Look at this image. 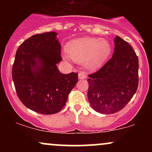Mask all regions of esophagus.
I'll return each mask as SVG.
<instances>
[{"instance_id":"obj_1","label":"esophagus","mask_w":152,"mask_h":152,"mask_svg":"<svg viewBox=\"0 0 152 152\" xmlns=\"http://www.w3.org/2000/svg\"><path fill=\"white\" fill-rule=\"evenodd\" d=\"M87 77V74L84 72H80L78 74V79H85Z\"/></svg>"}]
</instances>
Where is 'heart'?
<instances>
[{"label": "heart", "instance_id": "obj_1", "mask_svg": "<svg viewBox=\"0 0 152 152\" xmlns=\"http://www.w3.org/2000/svg\"><path fill=\"white\" fill-rule=\"evenodd\" d=\"M68 56L87 69L96 70L109 58L111 46L107 40L99 38H81L74 40L67 46Z\"/></svg>", "mask_w": 152, "mask_h": 152}]
</instances>
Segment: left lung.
<instances>
[{
	"label": "left lung",
	"mask_w": 152,
	"mask_h": 152,
	"mask_svg": "<svg viewBox=\"0 0 152 152\" xmlns=\"http://www.w3.org/2000/svg\"><path fill=\"white\" fill-rule=\"evenodd\" d=\"M114 45L112 58L87 79L90 105L104 114H114L123 109L139 84V60L135 51L118 36Z\"/></svg>",
	"instance_id": "obj_1"
}]
</instances>
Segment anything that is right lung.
Returning a JSON list of instances; mask_svg holds the SVG:
<instances>
[{
  "instance_id": "add662e5",
  "label": "right lung",
  "mask_w": 152,
  "mask_h": 152,
  "mask_svg": "<svg viewBox=\"0 0 152 152\" xmlns=\"http://www.w3.org/2000/svg\"><path fill=\"white\" fill-rule=\"evenodd\" d=\"M57 33L47 32L28 38L20 45L12 69L19 99L26 107L42 114L58 113L78 82V74H61L62 60Z\"/></svg>"
}]
</instances>
